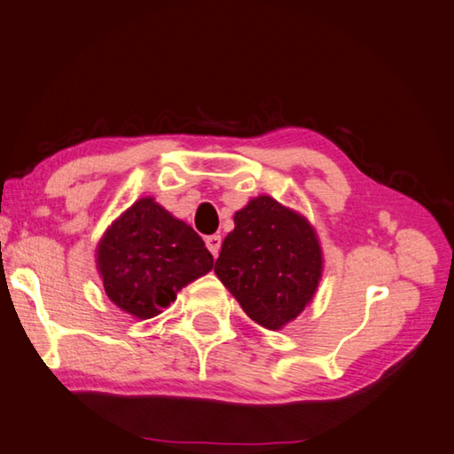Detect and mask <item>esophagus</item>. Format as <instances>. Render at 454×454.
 I'll return each instance as SVG.
<instances>
[{
  "label": "esophagus",
  "instance_id": "obj_1",
  "mask_svg": "<svg viewBox=\"0 0 454 454\" xmlns=\"http://www.w3.org/2000/svg\"><path fill=\"white\" fill-rule=\"evenodd\" d=\"M206 248L210 250V254L214 255V258H216L218 255V252H220V244H222V238L220 236H216V234H212V236H206Z\"/></svg>",
  "mask_w": 454,
  "mask_h": 454
}]
</instances>
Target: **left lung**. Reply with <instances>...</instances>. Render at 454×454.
I'll return each instance as SVG.
<instances>
[{
    "label": "left lung",
    "mask_w": 454,
    "mask_h": 454,
    "mask_svg": "<svg viewBox=\"0 0 454 454\" xmlns=\"http://www.w3.org/2000/svg\"><path fill=\"white\" fill-rule=\"evenodd\" d=\"M214 271L255 324L279 329L316 294L321 250L300 214L258 196L236 212Z\"/></svg>",
    "instance_id": "8db88e82"
}]
</instances>
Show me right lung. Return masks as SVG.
<instances>
[{
	"label": "right lung",
	"instance_id": "obj_1",
	"mask_svg": "<svg viewBox=\"0 0 454 454\" xmlns=\"http://www.w3.org/2000/svg\"><path fill=\"white\" fill-rule=\"evenodd\" d=\"M98 271L111 301L130 316H159L176 292L214 266L202 238L153 199L135 202L98 244Z\"/></svg>",
	"mask_w": 454,
	"mask_h": 454
}]
</instances>
